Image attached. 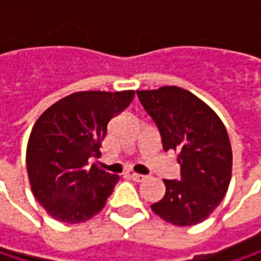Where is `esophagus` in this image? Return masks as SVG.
I'll return each mask as SVG.
<instances>
[{
    "label": "esophagus",
    "instance_id": "1",
    "mask_svg": "<svg viewBox=\"0 0 261 261\" xmlns=\"http://www.w3.org/2000/svg\"><path fill=\"white\" fill-rule=\"evenodd\" d=\"M131 178L137 182L145 181V180H146V177H145V175H142V174H136V172H133V174H131Z\"/></svg>",
    "mask_w": 261,
    "mask_h": 261
}]
</instances>
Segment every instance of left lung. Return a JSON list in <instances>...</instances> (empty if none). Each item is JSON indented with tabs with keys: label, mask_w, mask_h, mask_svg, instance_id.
Instances as JSON below:
<instances>
[{
	"label": "left lung",
	"mask_w": 261,
	"mask_h": 261,
	"mask_svg": "<svg viewBox=\"0 0 261 261\" xmlns=\"http://www.w3.org/2000/svg\"><path fill=\"white\" fill-rule=\"evenodd\" d=\"M162 136L163 149L178 152L181 178L163 180L165 196L151 205L163 221L190 227L205 221L225 196L233 151L221 118L198 96L177 86L137 90Z\"/></svg>",
	"instance_id": "left-lung-1"
}]
</instances>
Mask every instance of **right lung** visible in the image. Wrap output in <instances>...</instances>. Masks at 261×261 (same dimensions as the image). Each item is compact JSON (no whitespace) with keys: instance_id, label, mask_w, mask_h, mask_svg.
Listing matches in <instances>:
<instances>
[{"instance_id":"right-lung-1","label":"right lung","mask_w":261,"mask_h":261,"mask_svg":"<svg viewBox=\"0 0 261 261\" xmlns=\"http://www.w3.org/2000/svg\"><path fill=\"white\" fill-rule=\"evenodd\" d=\"M134 90H87L68 95L36 121L27 145V172L37 202L63 224H80L99 213L119 175L109 174L98 157L110 119L125 110Z\"/></svg>"}]
</instances>
